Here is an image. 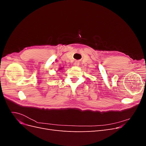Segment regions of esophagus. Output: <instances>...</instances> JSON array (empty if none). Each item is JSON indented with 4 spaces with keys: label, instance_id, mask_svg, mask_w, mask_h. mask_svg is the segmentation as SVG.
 Segmentation results:
<instances>
[{
    "label": "esophagus",
    "instance_id": "esophagus-1",
    "mask_svg": "<svg viewBox=\"0 0 146 146\" xmlns=\"http://www.w3.org/2000/svg\"><path fill=\"white\" fill-rule=\"evenodd\" d=\"M74 65H75V66H78V65H79V63L78 62V61H75Z\"/></svg>",
    "mask_w": 146,
    "mask_h": 146
}]
</instances>
